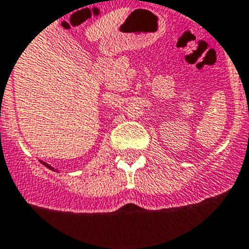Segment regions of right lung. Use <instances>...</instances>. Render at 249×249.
Returning a JSON list of instances; mask_svg holds the SVG:
<instances>
[{"label":"right lung","mask_w":249,"mask_h":249,"mask_svg":"<svg viewBox=\"0 0 249 249\" xmlns=\"http://www.w3.org/2000/svg\"><path fill=\"white\" fill-rule=\"evenodd\" d=\"M40 162H42V163H43V165H46V167H48V169H51V170H54V169H53V167H52V166H50V165H48V163H46V162H43V161H40Z\"/></svg>","instance_id":"obj_1"}]
</instances>
